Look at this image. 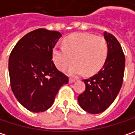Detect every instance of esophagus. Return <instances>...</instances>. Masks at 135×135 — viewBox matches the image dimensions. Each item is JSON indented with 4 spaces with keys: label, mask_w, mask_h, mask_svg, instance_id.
Wrapping results in <instances>:
<instances>
[{
    "label": "esophagus",
    "mask_w": 135,
    "mask_h": 135,
    "mask_svg": "<svg viewBox=\"0 0 135 135\" xmlns=\"http://www.w3.org/2000/svg\"><path fill=\"white\" fill-rule=\"evenodd\" d=\"M74 82H75L74 79H69V83H74Z\"/></svg>",
    "instance_id": "esophagus-1"
}]
</instances>
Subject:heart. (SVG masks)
Returning <instances> with one entry per match:
<instances>
[{
    "mask_svg": "<svg viewBox=\"0 0 135 135\" xmlns=\"http://www.w3.org/2000/svg\"><path fill=\"white\" fill-rule=\"evenodd\" d=\"M64 46H55L53 49V61L60 71L68 68L69 75L76 77L85 72L92 76L98 72L106 61L108 46L101 36L90 33H74L65 37Z\"/></svg>",
    "mask_w": 135,
    "mask_h": 135,
    "instance_id": "1",
    "label": "heart"
}]
</instances>
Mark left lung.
Segmentation results:
<instances>
[{"mask_svg": "<svg viewBox=\"0 0 135 135\" xmlns=\"http://www.w3.org/2000/svg\"><path fill=\"white\" fill-rule=\"evenodd\" d=\"M104 37L108 46L106 61L97 74L83 81L86 88L78 98L81 108L90 114L105 111L115 100L123 82L125 57L120 43L106 31Z\"/></svg>", "mask_w": 135, "mask_h": 135, "instance_id": "obj_1", "label": "left lung"}]
</instances>
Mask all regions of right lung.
Returning <instances> with one entry per match:
<instances>
[{"label": "right lung", "instance_id": "right-lung-1", "mask_svg": "<svg viewBox=\"0 0 135 135\" xmlns=\"http://www.w3.org/2000/svg\"><path fill=\"white\" fill-rule=\"evenodd\" d=\"M61 36L58 31L34 30L24 35L10 54L11 90L28 111L38 113L50 108L61 87L68 83L52 61L53 48Z\"/></svg>", "mask_w": 135, "mask_h": 135}]
</instances>
